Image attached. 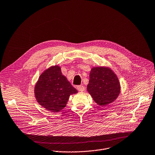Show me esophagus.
Listing matches in <instances>:
<instances>
[{
	"label": "esophagus",
	"instance_id": "obj_1",
	"mask_svg": "<svg viewBox=\"0 0 155 155\" xmlns=\"http://www.w3.org/2000/svg\"><path fill=\"white\" fill-rule=\"evenodd\" d=\"M77 89L78 91H80V92H83L85 89L84 88V86H82V85H80V86H77Z\"/></svg>",
	"mask_w": 155,
	"mask_h": 155
}]
</instances>
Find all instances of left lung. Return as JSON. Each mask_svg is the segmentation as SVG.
Instances as JSON below:
<instances>
[{
  "instance_id": "left-lung-1",
  "label": "left lung",
  "mask_w": 155,
  "mask_h": 155,
  "mask_svg": "<svg viewBox=\"0 0 155 155\" xmlns=\"http://www.w3.org/2000/svg\"><path fill=\"white\" fill-rule=\"evenodd\" d=\"M87 90L98 105L106 106L118 97L120 82L110 68L95 67L91 71Z\"/></svg>"
}]
</instances>
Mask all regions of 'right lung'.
Masks as SVG:
<instances>
[{
  "label": "right lung",
  "instance_id": "1",
  "mask_svg": "<svg viewBox=\"0 0 155 155\" xmlns=\"http://www.w3.org/2000/svg\"><path fill=\"white\" fill-rule=\"evenodd\" d=\"M77 93L58 66H51L39 76L35 86V96L47 110L58 113L67 104L71 95Z\"/></svg>",
  "mask_w": 155,
  "mask_h": 155
}]
</instances>
